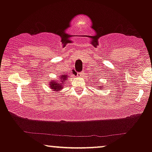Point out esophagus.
Returning <instances> with one entry per match:
<instances>
[{"mask_svg":"<svg viewBox=\"0 0 152 152\" xmlns=\"http://www.w3.org/2000/svg\"><path fill=\"white\" fill-rule=\"evenodd\" d=\"M77 76L78 77H82V76H83V72H80V73H78L77 74Z\"/></svg>","mask_w":152,"mask_h":152,"instance_id":"34e87169","label":"esophagus"}]
</instances>
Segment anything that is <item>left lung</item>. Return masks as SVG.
I'll list each match as a JSON object with an SVG mask.
<instances>
[{"instance_id":"obj_1","label":"left lung","mask_w":152,"mask_h":152,"mask_svg":"<svg viewBox=\"0 0 152 152\" xmlns=\"http://www.w3.org/2000/svg\"><path fill=\"white\" fill-rule=\"evenodd\" d=\"M102 88H103V86H100V88H99V89H102Z\"/></svg>"}]
</instances>
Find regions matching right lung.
<instances>
[{"instance_id":"right-lung-1","label":"right lung","mask_w":152,"mask_h":152,"mask_svg":"<svg viewBox=\"0 0 152 152\" xmlns=\"http://www.w3.org/2000/svg\"><path fill=\"white\" fill-rule=\"evenodd\" d=\"M68 76L67 75H61L59 76V79L58 81H54V80H52V81H50V83H49V88L51 89H52L53 91H58L61 89L64 88V83L65 81H67V78Z\"/></svg>"}]
</instances>
